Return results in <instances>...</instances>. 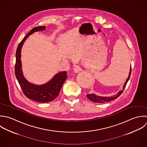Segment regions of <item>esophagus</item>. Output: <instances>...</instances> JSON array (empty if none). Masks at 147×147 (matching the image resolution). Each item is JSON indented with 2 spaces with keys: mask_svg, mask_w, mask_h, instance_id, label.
I'll return each instance as SVG.
<instances>
[{
  "mask_svg": "<svg viewBox=\"0 0 147 147\" xmlns=\"http://www.w3.org/2000/svg\"><path fill=\"white\" fill-rule=\"evenodd\" d=\"M74 70V72L75 73H78L81 70V68L79 66H76L74 67V70Z\"/></svg>",
  "mask_w": 147,
  "mask_h": 147,
  "instance_id": "esophagus-1",
  "label": "esophagus"
}]
</instances>
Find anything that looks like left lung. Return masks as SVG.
<instances>
[{
	"label": "left lung",
	"mask_w": 147,
	"mask_h": 147,
	"mask_svg": "<svg viewBox=\"0 0 147 147\" xmlns=\"http://www.w3.org/2000/svg\"><path fill=\"white\" fill-rule=\"evenodd\" d=\"M131 67H130V70H129V75L128 77L126 80V81L125 82V83L124 84V85L123 86V89L120 90L116 95H113L112 96H98L97 94H95L94 93L92 94H87L86 96L87 97L92 101L94 102H99V103H104L106 102H109L112 100H114L116 98H117V97H119L120 94L123 92V90L125 88V87L126 86V85L128 82V81L129 80L130 76H131Z\"/></svg>",
	"instance_id": "left-lung-1"
}]
</instances>
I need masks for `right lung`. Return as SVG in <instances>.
Listing matches in <instances>:
<instances>
[{
	"label": "right lung",
	"instance_id": "add662e5",
	"mask_svg": "<svg viewBox=\"0 0 147 147\" xmlns=\"http://www.w3.org/2000/svg\"><path fill=\"white\" fill-rule=\"evenodd\" d=\"M45 28V26L33 28L20 42L16 49L15 67V76L24 95L29 99L42 103L49 102L55 99L59 95L61 88L67 78L66 71H63L55 74L47 82L36 85L30 82L23 75L20 59L22 46L30 35L35 32L44 31Z\"/></svg>",
	"mask_w": 147,
	"mask_h": 147
}]
</instances>
